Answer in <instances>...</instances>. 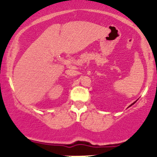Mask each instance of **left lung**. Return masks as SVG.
<instances>
[{
  "mask_svg": "<svg viewBox=\"0 0 157 157\" xmlns=\"http://www.w3.org/2000/svg\"><path fill=\"white\" fill-rule=\"evenodd\" d=\"M135 102H136V101H135L134 102H133V103H132V104H131V105H129V106H128V107H131V105H134V104L135 103Z\"/></svg>",
  "mask_w": 157,
  "mask_h": 157,
  "instance_id": "obj_1",
  "label": "left lung"
}]
</instances>
